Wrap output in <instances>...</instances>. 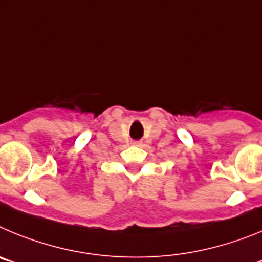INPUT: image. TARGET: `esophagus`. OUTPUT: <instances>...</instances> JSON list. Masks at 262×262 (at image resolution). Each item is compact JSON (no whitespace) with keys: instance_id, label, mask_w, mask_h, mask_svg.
Returning <instances> with one entry per match:
<instances>
[{"instance_id":"1","label":"esophagus","mask_w":262,"mask_h":262,"mask_svg":"<svg viewBox=\"0 0 262 262\" xmlns=\"http://www.w3.org/2000/svg\"><path fill=\"white\" fill-rule=\"evenodd\" d=\"M140 144H142L140 142H134V145H140Z\"/></svg>"}]
</instances>
